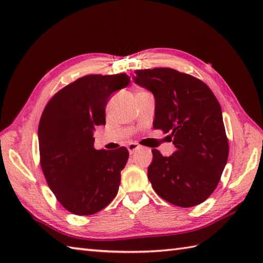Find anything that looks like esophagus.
<instances>
[{
	"label": "esophagus",
	"mask_w": 263,
	"mask_h": 263,
	"mask_svg": "<svg viewBox=\"0 0 263 263\" xmlns=\"http://www.w3.org/2000/svg\"><path fill=\"white\" fill-rule=\"evenodd\" d=\"M139 148H140V146H139L138 143H130V144H128V146H127V150H128V153H130V155L135 154Z\"/></svg>",
	"instance_id": "esophagus-1"
}]
</instances>
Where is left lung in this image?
<instances>
[{
  "label": "left lung",
  "mask_w": 263,
  "mask_h": 263,
  "mask_svg": "<svg viewBox=\"0 0 263 263\" xmlns=\"http://www.w3.org/2000/svg\"><path fill=\"white\" fill-rule=\"evenodd\" d=\"M133 80L155 97L154 128L170 133L176 150L153 149L148 178L160 198L183 208L215 191L228 158L221 107L204 82L170 68L137 70Z\"/></svg>",
  "instance_id": "left-lung-1"
}]
</instances>
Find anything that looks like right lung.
I'll return each mask as SVG.
<instances>
[{
	"label": "right lung",
	"instance_id": "right-lung-1",
	"mask_svg": "<svg viewBox=\"0 0 263 263\" xmlns=\"http://www.w3.org/2000/svg\"><path fill=\"white\" fill-rule=\"evenodd\" d=\"M128 83L125 73L85 76L55 93L43 111L38 126L42 170L59 202L72 214H96L119 191L127 149L96 150L93 131L105 124L110 95Z\"/></svg>",
	"mask_w": 263,
	"mask_h": 263
}]
</instances>
